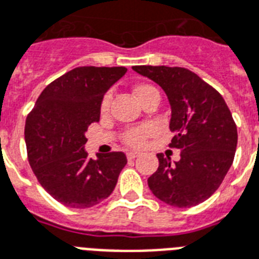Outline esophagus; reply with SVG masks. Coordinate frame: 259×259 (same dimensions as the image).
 Listing matches in <instances>:
<instances>
[{
	"label": "esophagus",
	"mask_w": 259,
	"mask_h": 259,
	"mask_svg": "<svg viewBox=\"0 0 259 259\" xmlns=\"http://www.w3.org/2000/svg\"><path fill=\"white\" fill-rule=\"evenodd\" d=\"M127 159H134L137 158L138 155H140V153H136V151H130V153H127Z\"/></svg>",
	"instance_id": "34e87169"
}]
</instances>
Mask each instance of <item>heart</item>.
<instances>
[{"instance_id":"obj_1","label":"heart","mask_w":259,"mask_h":259,"mask_svg":"<svg viewBox=\"0 0 259 259\" xmlns=\"http://www.w3.org/2000/svg\"><path fill=\"white\" fill-rule=\"evenodd\" d=\"M134 94L137 96V98L140 100V102L142 104L146 98H149L153 94H158L157 89L153 88L150 85H138L134 88ZM109 102H110V97L105 96V98L102 100V104H101V110L105 111L109 108ZM150 134V129L146 127V126H140V127H134V129H130L126 132L125 134V142L129 146H133V148H138L141 145L144 144L146 137Z\"/></svg>"}]
</instances>
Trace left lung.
Masks as SVG:
<instances>
[{"mask_svg":"<svg viewBox=\"0 0 259 259\" xmlns=\"http://www.w3.org/2000/svg\"><path fill=\"white\" fill-rule=\"evenodd\" d=\"M158 83L167 96L174 133L170 146L181 150L171 162L157 154L159 166L148 180L153 194L176 207H191L214 194L234 159L237 126L217 90L185 68L133 66Z\"/></svg>","mask_w":259,"mask_h":259,"instance_id":"8db88e82","label":"left lung"}]
</instances>
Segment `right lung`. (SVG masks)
Masks as SVG:
<instances>
[{
  "label": "right lung",
  "instance_id": "obj_1",
  "mask_svg": "<svg viewBox=\"0 0 259 259\" xmlns=\"http://www.w3.org/2000/svg\"><path fill=\"white\" fill-rule=\"evenodd\" d=\"M127 69L81 66L65 73L39 94L25 123L27 158L41 186L62 205L86 209L113 193L127 163L122 151H85L86 132L98 122L105 93Z\"/></svg>",
  "mask_w": 259,
  "mask_h": 259
}]
</instances>
